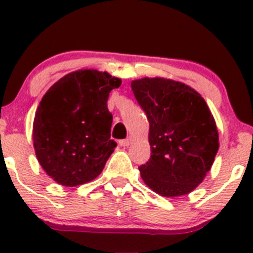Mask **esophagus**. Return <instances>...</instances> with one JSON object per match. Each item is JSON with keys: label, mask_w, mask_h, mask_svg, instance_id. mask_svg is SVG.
<instances>
[{"label": "esophagus", "mask_w": 253, "mask_h": 253, "mask_svg": "<svg viewBox=\"0 0 253 253\" xmlns=\"http://www.w3.org/2000/svg\"><path fill=\"white\" fill-rule=\"evenodd\" d=\"M119 143L121 147H127V145H129V143H131V137H127V138L121 139Z\"/></svg>", "instance_id": "obj_1"}]
</instances>
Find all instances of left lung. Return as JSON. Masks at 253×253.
Returning <instances> with one entry per match:
<instances>
[{"instance_id":"left-lung-1","label":"left lung","mask_w":253,"mask_h":253,"mask_svg":"<svg viewBox=\"0 0 253 253\" xmlns=\"http://www.w3.org/2000/svg\"><path fill=\"white\" fill-rule=\"evenodd\" d=\"M149 121L150 158L138 168L148 187L165 197L190 193L211 170L219 148L205 99L180 82L142 78L131 83Z\"/></svg>"}]
</instances>
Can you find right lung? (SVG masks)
Listing matches in <instances>:
<instances>
[{
  "label": "right lung",
  "instance_id": "add662e5",
  "mask_svg": "<svg viewBox=\"0 0 253 253\" xmlns=\"http://www.w3.org/2000/svg\"><path fill=\"white\" fill-rule=\"evenodd\" d=\"M121 81L106 72L82 70L56 82L38 106L33 125L35 154L62 186L94 180L117 143L110 139L109 93Z\"/></svg>",
  "mask_w": 253,
  "mask_h": 253
}]
</instances>
